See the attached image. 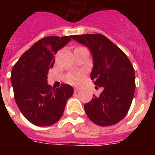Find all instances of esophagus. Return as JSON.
Returning <instances> with one entry per match:
<instances>
[{"label": "esophagus", "instance_id": "34e87169", "mask_svg": "<svg viewBox=\"0 0 155 155\" xmlns=\"http://www.w3.org/2000/svg\"><path fill=\"white\" fill-rule=\"evenodd\" d=\"M80 90H81L80 87H74V92H78Z\"/></svg>", "mask_w": 155, "mask_h": 155}]
</instances>
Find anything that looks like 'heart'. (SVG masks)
<instances>
[{"label": "heart", "mask_w": 155, "mask_h": 155, "mask_svg": "<svg viewBox=\"0 0 155 155\" xmlns=\"http://www.w3.org/2000/svg\"><path fill=\"white\" fill-rule=\"evenodd\" d=\"M83 74L80 72H74L70 74L68 76V81L71 84H78L81 81Z\"/></svg>", "instance_id": "1"}]
</instances>
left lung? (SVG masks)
Instances as JSON below:
<instances>
[{"mask_svg":"<svg viewBox=\"0 0 155 155\" xmlns=\"http://www.w3.org/2000/svg\"><path fill=\"white\" fill-rule=\"evenodd\" d=\"M87 46L92 54L91 78L103 88L84 105L87 117L101 127L114 125L122 120L130 108L135 91V72L127 56L102 34L72 35Z\"/></svg>","mask_w":155,"mask_h":155,"instance_id":"8db88e82","label":"left lung"}]
</instances>
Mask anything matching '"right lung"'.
Instances as JSON below:
<instances>
[{
  "label": "right lung",
  "mask_w": 155,
  "mask_h": 155,
  "mask_svg": "<svg viewBox=\"0 0 155 155\" xmlns=\"http://www.w3.org/2000/svg\"><path fill=\"white\" fill-rule=\"evenodd\" d=\"M71 36L42 38L25 52L12 68L11 81L15 102L23 116L34 125L47 127L57 123L73 94L69 84H62L55 89L47 83L54 55Z\"/></svg>",
  "instance_id": "right-lung-1"
}]
</instances>
